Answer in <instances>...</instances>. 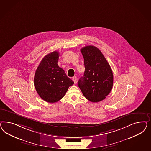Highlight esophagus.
Wrapping results in <instances>:
<instances>
[{
  "label": "esophagus",
  "mask_w": 151,
  "mask_h": 151,
  "mask_svg": "<svg viewBox=\"0 0 151 151\" xmlns=\"http://www.w3.org/2000/svg\"><path fill=\"white\" fill-rule=\"evenodd\" d=\"M77 79H78V78H77L76 76H74V77L73 78V82H74L75 83H76V82H77Z\"/></svg>",
  "instance_id": "1"
}]
</instances>
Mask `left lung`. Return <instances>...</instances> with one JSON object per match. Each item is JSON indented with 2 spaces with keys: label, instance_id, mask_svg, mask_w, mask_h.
Segmentation results:
<instances>
[{
  "label": "left lung",
  "instance_id": "obj_1",
  "mask_svg": "<svg viewBox=\"0 0 151 151\" xmlns=\"http://www.w3.org/2000/svg\"><path fill=\"white\" fill-rule=\"evenodd\" d=\"M85 71L78 85L87 100L98 102L104 100L111 91L114 76L112 69L98 48L92 45L82 47Z\"/></svg>",
  "mask_w": 151,
  "mask_h": 151
}]
</instances>
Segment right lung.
Instances as JSON below:
<instances>
[{"label":"right lung","instance_id":"right-lung-1","mask_svg":"<svg viewBox=\"0 0 151 151\" xmlns=\"http://www.w3.org/2000/svg\"><path fill=\"white\" fill-rule=\"evenodd\" d=\"M59 51H54L42 59L35 71L34 86L42 100L54 103L61 100L74 83L58 66Z\"/></svg>","mask_w":151,"mask_h":151}]
</instances>
